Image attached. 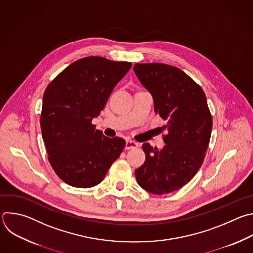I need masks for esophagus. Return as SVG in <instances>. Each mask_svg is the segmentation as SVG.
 <instances>
[{
	"instance_id": "1",
	"label": "esophagus",
	"mask_w": 253,
	"mask_h": 253,
	"mask_svg": "<svg viewBox=\"0 0 253 253\" xmlns=\"http://www.w3.org/2000/svg\"><path fill=\"white\" fill-rule=\"evenodd\" d=\"M138 147V143L132 140H128L126 141V145H125V149L126 150H131V149H136Z\"/></svg>"
}]
</instances>
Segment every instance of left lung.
<instances>
[{
    "mask_svg": "<svg viewBox=\"0 0 253 253\" xmlns=\"http://www.w3.org/2000/svg\"><path fill=\"white\" fill-rule=\"evenodd\" d=\"M134 71L152 94L155 112L166 120L162 150L144 143L145 163L135 171L145 191L164 195L187 185L198 173L208 149L212 117L205 92L180 68L165 63H136Z\"/></svg>",
    "mask_w": 253,
    "mask_h": 253,
    "instance_id": "left-lung-1",
    "label": "left lung"
}]
</instances>
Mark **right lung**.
I'll return each instance as SVG.
<instances>
[{
    "label": "right lung",
    "mask_w": 253,
    "mask_h": 253,
    "mask_svg": "<svg viewBox=\"0 0 253 253\" xmlns=\"http://www.w3.org/2000/svg\"><path fill=\"white\" fill-rule=\"evenodd\" d=\"M131 66L128 61L84 57L69 64L46 87L42 135L53 171L67 185L82 189L98 185L123 151L125 140L105 137L92 119Z\"/></svg>",
    "instance_id": "1"
}]
</instances>
